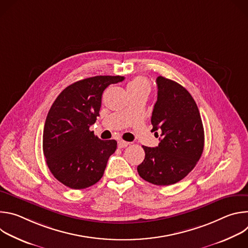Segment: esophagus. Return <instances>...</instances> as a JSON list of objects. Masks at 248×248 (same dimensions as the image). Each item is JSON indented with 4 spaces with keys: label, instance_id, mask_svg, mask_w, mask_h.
<instances>
[{
    "label": "esophagus",
    "instance_id": "34e87169",
    "mask_svg": "<svg viewBox=\"0 0 248 248\" xmlns=\"http://www.w3.org/2000/svg\"><path fill=\"white\" fill-rule=\"evenodd\" d=\"M128 144H129L128 142H126V141H124V140H119V141H118V146H119V148H124V147H126Z\"/></svg>",
    "mask_w": 248,
    "mask_h": 248
}]
</instances>
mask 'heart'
Wrapping results in <instances>:
<instances>
[{"label": "heart", "instance_id": "obj_1", "mask_svg": "<svg viewBox=\"0 0 248 248\" xmlns=\"http://www.w3.org/2000/svg\"><path fill=\"white\" fill-rule=\"evenodd\" d=\"M150 90V84L148 80L144 78H133L128 84H127V91L128 93H133V92H141V91H145L149 92Z\"/></svg>", "mask_w": 248, "mask_h": 248}]
</instances>
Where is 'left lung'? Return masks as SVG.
<instances>
[{"label":"left lung","mask_w":248,"mask_h":248,"mask_svg":"<svg viewBox=\"0 0 248 248\" xmlns=\"http://www.w3.org/2000/svg\"><path fill=\"white\" fill-rule=\"evenodd\" d=\"M156 83L151 131L160 136V143L154 148L142 146L145 158L137 171L150 184L170 186L186 178L197 164L204 148V128L197 105L184 86L163 77Z\"/></svg>","instance_id":"8db88e82"}]
</instances>
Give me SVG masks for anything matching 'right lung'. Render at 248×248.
I'll return each mask as SVG.
<instances>
[{
	"mask_svg": "<svg viewBox=\"0 0 248 248\" xmlns=\"http://www.w3.org/2000/svg\"><path fill=\"white\" fill-rule=\"evenodd\" d=\"M124 77L98 76L64 88L53 103L43 131V152L55 178L73 189L98 183L117 149V141L101 140L89 127L95 124L102 94Z\"/></svg>",
	"mask_w": 248,
	"mask_h": 248,
	"instance_id": "right-lung-1",
	"label": "right lung"
}]
</instances>
